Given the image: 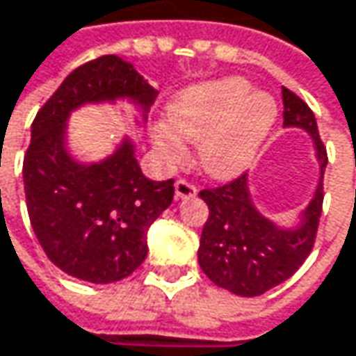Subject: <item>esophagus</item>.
Masks as SVG:
<instances>
[{
	"mask_svg": "<svg viewBox=\"0 0 356 356\" xmlns=\"http://www.w3.org/2000/svg\"><path fill=\"white\" fill-rule=\"evenodd\" d=\"M195 193H197V189H195L193 183H189V181H185V179H179L177 183H175V197H177V200L195 197Z\"/></svg>",
	"mask_w": 356,
	"mask_h": 356,
	"instance_id": "esophagus-1",
	"label": "esophagus"
}]
</instances>
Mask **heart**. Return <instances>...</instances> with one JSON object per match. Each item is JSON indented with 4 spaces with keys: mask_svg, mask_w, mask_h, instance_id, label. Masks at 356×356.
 <instances>
[{
    "mask_svg": "<svg viewBox=\"0 0 356 356\" xmlns=\"http://www.w3.org/2000/svg\"><path fill=\"white\" fill-rule=\"evenodd\" d=\"M277 118L273 97L250 91L243 77H226L183 91L167 108V122L152 128V145L165 161L183 156V140L197 145L206 175L230 179L246 171Z\"/></svg>",
    "mask_w": 356,
    "mask_h": 356,
    "instance_id": "obj_1",
    "label": "heart"
}]
</instances>
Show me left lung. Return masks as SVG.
<instances>
[{
  "instance_id": "left-lung-1",
  "label": "left lung",
  "mask_w": 356,
  "mask_h": 356,
  "mask_svg": "<svg viewBox=\"0 0 356 356\" xmlns=\"http://www.w3.org/2000/svg\"><path fill=\"white\" fill-rule=\"evenodd\" d=\"M281 95L283 126L300 128L309 134L320 165L316 191L298 222L283 226L257 210L248 187V175L216 189L200 191V197L210 208L197 248L200 267L218 287L243 298H254L269 291L302 267L314 246L322 213V185L328 156L318 134L316 118L293 91L283 87Z\"/></svg>"
}]
</instances>
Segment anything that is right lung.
I'll list each match as a JSON object with an SVG mask.
<instances>
[{
  "label": "right lung",
  "instance_id": "obj_1",
  "mask_svg": "<svg viewBox=\"0 0 356 356\" xmlns=\"http://www.w3.org/2000/svg\"><path fill=\"white\" fill-rule=\"evenodd\" d=\"M159 91L132 63L108 54L75 69L32 124L24 191L32 230L67 275L106 285L134 273L148 252L146 232L173 202V179L152 181L124 136L112 154L81 161L69 146V118L85 106L126 102L143 126Z\"/></svg>",
  "mask_w": 356,
  "mask_h": 356
}]
</instances>
